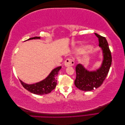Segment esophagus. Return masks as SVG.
<instances>
[{"mask_svg":"<svg viewBox=\"0 0 125 125\" xmlns=\"http://www.w3.org/2000/svg\"><path fill=\"white\" fill-rule=\"evenodd\" d=\"M74 64V61L73 59L67 58L65 62V65L66 67L73 66Z\"/></svg>","mask_w":125,"mask_h":125,"instance_id":"esophagus-1","label":"esophagus"}]
</instances>
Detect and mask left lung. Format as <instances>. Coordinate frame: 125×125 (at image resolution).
Masks as SVG:
<instances>
[{
    "label": "left lung",
    "mask_w": 125,
    "mask_h": 125,
    "mask_svg": "<svg viewBox=\"0 0 125 125\" xmlns=\"http://www.w3.org/2000/svg\"><path fill=\"white\" fill-rule=\"evenodd\" d=\"M94 34L99 39V46L103 51L104 59L101 67L95 71H89L80 63L76 66V78L74 84L77 88L84 91H90L103 84L108 74L112 62L111 52L106 39L97 33Z\"/></svg>",
    "instance_id": "1"
}]
</instances>
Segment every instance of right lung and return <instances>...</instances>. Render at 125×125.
<instances>
[{
  "instance_id": "add662e5",
  "label": "right lung",
  "mask_w": 125,
  "mask_h": 125,
  "mask_svg": "<svg viewBox=\"0 0 125 125\" xmlns=\"http://www.w3.org/2000/svg\"><path fill=\"white\" fill-rule=\"evenodd\" d=\"M40 39V37H33L30 38L28 40L32 39ZM62 66L56 68L52 70L48 76L44 80L40 82L33 84H27L23 83L20 80L21 84L24 88L31 93L37 94V95H43L51 92L54 90L57 84V76Z\"/></svg>"
}]
</instances>
